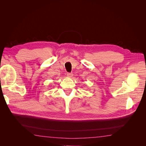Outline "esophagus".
Listing matches in <instances>:
<instances>
[{"instance_id":"34e87169","label":"esophagus","mask_w":146,"mask_h":146,"mask_svg":"<svg viewBox=\"0 0 146 146\" xmlns=\"http://www.w3.org/2000/svg\"><path fill=\"white\" fill-rule=\"evenodd\" d=\"M72 76H73V74L72 73H67V76L68 77H72Z\"/></svg>"}]
</instances>
